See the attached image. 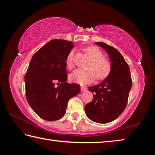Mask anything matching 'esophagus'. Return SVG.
Here are the masks:
<instances>
[{
	"label": "esophagus",
	"instance_id": "esophagus-1",
	"mask_svg": "<svg viewBox=\"0 0 155 155\" xmlns=\"http://www.w3.org/2000/svg\"><path fill=\"white\" fill-rule=\"evenodd\" d=\"M86 91H87V88H86V87H81V91L82 92H85Z\"/></svg>",
	"mask_w": 155,
	"mask_h": 155
}]
</instances>
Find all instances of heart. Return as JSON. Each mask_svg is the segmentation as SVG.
Listing matches in <instances>:
<instances>
[{
  "mask_svg": "<svg viewBox=\"0 0 155 155\" xmlns=\"http://www.w3.org/2000/svg\"><path fill=\"white\" fill-rule=\"evenodd\" d=\"M85 50L92 60L91 63L88 67L89 70H76L70 75V80L80 85H85L92 81L95 76L98 80L107 78L111 71L110 62L104 58V54L96 46H88ZM73 56V51H70L67 55L66 65L68 68H72L74 66Z\"/></svg>",
  "mask_w": 155,
  "mask_h": 155,
  "instance_id": "1",
  "label": "heart"
}]
</instances>
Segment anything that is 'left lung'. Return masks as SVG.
I'll use <instances>...</instances> for the list:
<instances>
[{
	"mask_svg": "<svg viewBox=\"0 0 155 155\" xmlns=\"http://www.w3.org/2000/svg\"><path fill=\"white\" fill-rule=\"evenodd\" d=\"M109 55L111 64L109 76L97 85L89 87L93 94L91 102L85 107L91 120L107 124L114 120L125 109L132 86L128 64L115 48L104 43H96Z\"/></svg>",
	"mask_w": 155,
	"mask_h": 155,
	"instance_id": "obj_1",
	"label": "left lung"
}]
</instances>
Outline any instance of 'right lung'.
Returning <instances> with one entry per match:
<instances>
[{
	"label": "right lung",
	"mask_w": 155,
	"mask_h": 155,
	"mask_svg": "<svg viewBox=\"0 0 155 155\" xmlns=\"http://www.w3.org/2000/svg\"><path fill=\"white\" fill-rule=\"evenodd\" d=\"M73 46L72 42L51 40L31 59L25 76L26 96L42 119L55 121L63 118L68 100L80 92V86L67 82L66 59ZM55 81L58 87L54 86Z\"/></svg>",
	"instance_id": "1"
}]
</instances>
